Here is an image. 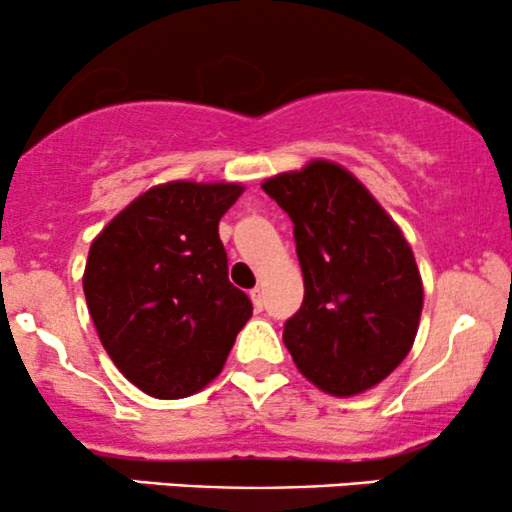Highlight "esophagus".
<instances>
[{
	"mask_svg": "<svg viewBox=\"0 0 512 512\" xmlns=\"http://www.w3.org/2000/svg\"><path fill=\"white\" fill-rule=\"evenodd\" d=\"M250 298H252V305H255V310L260 313V310L264 308V296H262L260 286H255V289L250 291Z\"/></svg>",
	"mask_w": 512,
	"mask_h": 512,
	"instance_id": "34e87169",
	"label": "esophagus"
}]
</instances>
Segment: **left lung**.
<instances>
[{"label":"left lung","instance_id":"left-lung-1","mask_svg":"<svg viewBox=\"0 0 512 512\" xmlns=\"http://www.w3.org/2000/svg\"><path fill=\"white\" fill-rule=\"evenodd\" d=\"M293 221L305 296L284 344L310 383L351 397L395 370L414 344L424 286L414 252L349 170L310 161L262 182Z\"/></svg>","mask_w":512,"mask_h":512}]
</instances>
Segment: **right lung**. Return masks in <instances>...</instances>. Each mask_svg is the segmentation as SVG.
Listing matches in <instances>:
<instances>
[{"label":"right lung","mask_w":512,"mask_h":512,"mask_svg":"<svg viewBox=\"0 0 512 512\" xmlns=\"http://www.w3.org/2000/svg\"><path fill=\"white\" fill-rule=\"evenodd\" d=\"M240 195L236 182L156 185L91 243L88 313L115 366L146 395L180 399L209 385L250 320L219 238Z\"/></svg>","instance_id":"add662e5"}]
</instances>
